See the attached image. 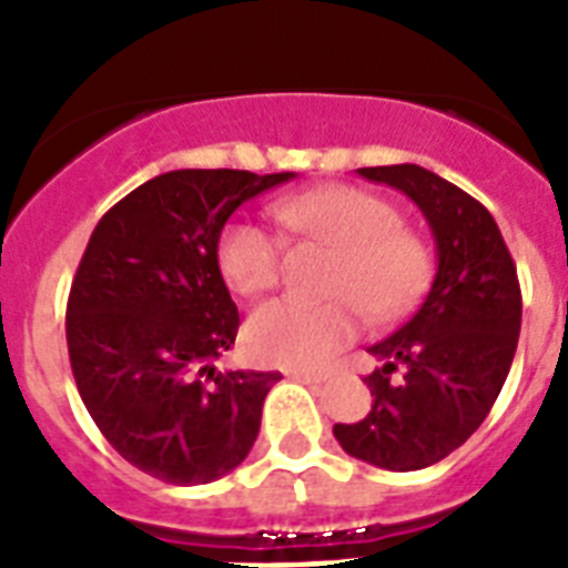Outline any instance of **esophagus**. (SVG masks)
Listing matches in <instances>:
<instances>
[{
  "label": "esophagus",
  "instance_id": "34e87169",
  "mask_svg": "<svg viewBox=\"0 0 568 568\" xmlns=\"http://www.w3.org/2000/svg\"><path fill=\"white\" fill-rule=\"evenodd\" d=\"M288 377L297 379V383H321V379H327L324 374H310V372H288Z\"/></svg>",
  "mask_w": 568,
  "mask_h": 568
}]
</instances>
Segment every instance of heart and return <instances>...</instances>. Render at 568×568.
Returning <instances> with one entry per match:
<instances>
[{
	"label": "heart",
	"instance_id": "heart-1",
	"mask_svg": "<svg viewBox=\"0 0 568 568\" xmlns=\"http://www.w3.org/2000/svg\"><path fill=\"white\" fill-rule=\"evenodd\" d=\"M274 217L294 239L336 253L327 297L274 301L250 315L244 342L256 363L318 368L359 333V313L372 321L404 315L430 283L433 253L422 232L397 221L395 205L354 185H321L274 203ZM217 267L241 297L271 292L283 280V244L250 221H232L217 239Z\"/></svg>",
	"mask_w": 568,
	"mask_h": 568
}]
</instances>
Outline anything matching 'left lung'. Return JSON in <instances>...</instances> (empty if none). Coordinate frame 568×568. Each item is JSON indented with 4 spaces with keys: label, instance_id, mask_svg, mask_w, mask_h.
I'll list each match as a JSON object with an SVG mask.
<instances>
[{
    "label": "left lung",
    "instance_id": "left-lung-1",
    "mask_svg": "<svg viewBox=\"0 0 568 568\" xmlns=\"http://www.w3.org/2000/svg\"><path fill=\"white\" fill-rule=\"evenodd\" d=\"M397 189L430 223L436 276L404 327L368 347L383 368L365 377L372 413L336 424L351 457L415 471L457 450L484 424L519 345L521 292L501 230L475 196L418 164L359 168ZM402 368V379L390 374Z\"/></svg>",
    "mask_w": 568,
    "mask_h": 568
}]
</instances>
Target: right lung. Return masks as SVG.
<instances>
[{
  "label": "right lung",
  "instance_id": "add662e5",
  "mask_svg": "<svg viewBox=\"0 0 568 568\" xmlns=\"http://www.w3.org/2000/svg\"><path fill=\"white\" fill-rule=\"evenodd\" d=\"M294 173L171 171L97 223L67 301L75 386L111 448L164 484L241 466L280 372H221L239 310L217 267L223 223Z\"/></svg>",
  "mask_w": 568,
  "mask_h": 568
}]
</instances>
